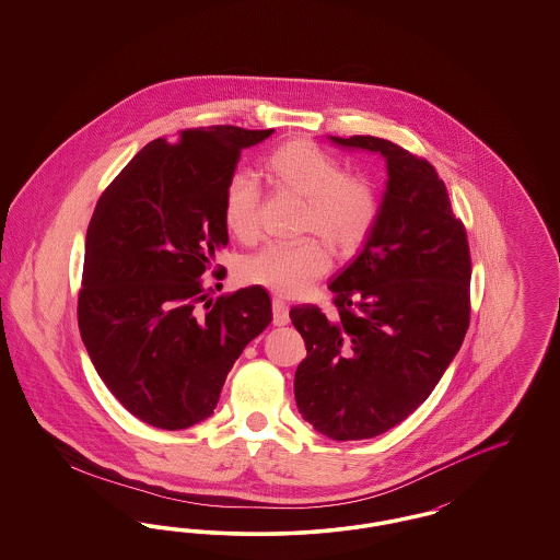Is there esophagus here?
I'll return each mask as SVG.
<instances>
[{"label": "esophagus", "mask_w": 560, "mask_h": 560, "mask_svg": "<svg viewBox=\"0 0 560 560\" xmlns=\"http://www.w3.org/2000/svg\"><path fill=\"white\" fill-rule=\"evenodd\" d=\"M272 323L277 327L290 323V308H288V304L283 300H272Z\"/></svg>", "instance_id": "34e87169"}]
</instances>
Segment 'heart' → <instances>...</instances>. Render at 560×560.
I'll return each mask as SVG.
<instances>
[{"label": "heart", "instance_id": "1", "mask_svg": "<svg viewBox=\"0 0 560 560\" xmlns=\"http://www.w3.org/2000/svg\"><path fill=\"white\" fill-rule=\"evenodd\" d=\"M262 174L275 190L306 203L302 235L323 240L336 256H354L372 237L382 212L377 188L368 178L347 176L345 165L313 140L292 138L272 149ZM222 220L235 240L249 243L258 237L260 188L252 176L237 172L226 180ZM322 244L267 245L243 260L241 281L283 298L304 295L331 268V256Z\"/></svg>", "mask_w": 560, "mask_h": 560}]
</instances>
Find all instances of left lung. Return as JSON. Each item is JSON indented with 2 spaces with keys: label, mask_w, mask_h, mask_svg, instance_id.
Returning a JSON list of instances; mask_svg holds the SVG:
<instances>
[{
  "label": "left lung",
  "mask_w": 560,
  "mask_h": 560,
  "mask_svg": "<svg viewBox=\"0 0 560 560\" xmlns=\"http://www.w3.org/2000/svg\"><path fill=\"white\" fill-rule=\"evenodd\" d=\"M380 153L388 185L372 237L329 285L334 315L313 304L290 319L306 345L293 395L334 441L372 439L430 397L470 325V247L430 161L375 136H331Z\"/></svg>",
  "instance_id": "8db88e82"
}]
</instances>
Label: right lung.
Here are the masks:
<instances>
[{
    "label": "right lung",
    "mask_w": 560,
    "mask_h": 560,
    "mask_svg": "<svg viewBox=\"0 0 560 560\" xmlns=\"http://www.w3.org/2000/svg\"><path fill=\"white\" fill-rule=\"evenodd\" d=\"M270 133L210 126L183 130L176 142L158 138L94 208L81 340L115 399L144 424L183 430L212 416L226 373L272 320L267 290L252 285L213 302L201 279L229 243L226 180L241 151Z\"/></svg>",
    "instance_id": "add662e5"
}]
</instances>
